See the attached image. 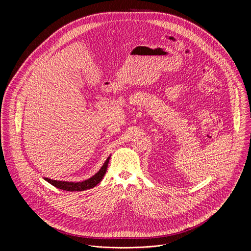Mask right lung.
I'll return each mask as SVG.
<instances>
[{
    "mask_svg": "<svg viewBox=\"0 0 251 251\" xmlns=\"http://www.w3.org/2000/svg\"><path fill=\"white\" fill-rule=\"evenodd\" d=\"M109 159L110 157L107 158V160L105 161V163L103 164V166L101 167V169L91 177H89L88 180H85L83 182H62V181H56V180H50L49 177H45V180L47 182H49L50 185H52L53 187L63 190V191H68V192H80V191H85L91 188H94L96 185H98L101 180L103 178L106 171H107V167H108V163H109Z\"/></svg>",
    "mask_w": 251,
    "mask_h": 251,
    "instance_id": "right-lung-1",
    "label": "right lung"
}]
</instances>
